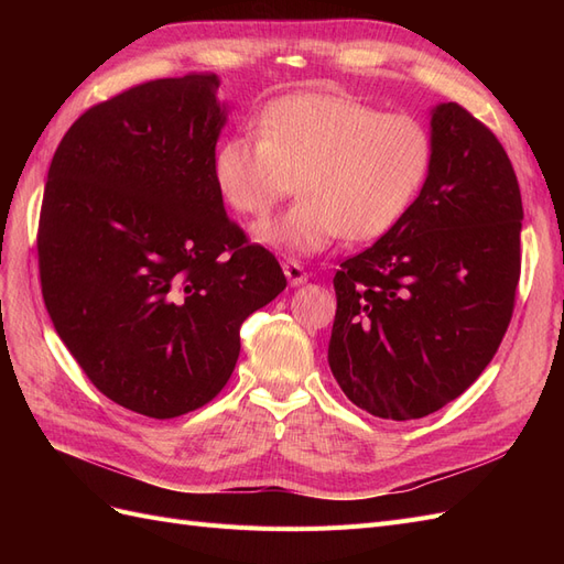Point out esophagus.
<instances>
[{
  "label": "esophagus",
  "instance_id": "esophagus-1",
  "mask_svg": "<svg viewBox=\"0 0 564 564\" xmlns=\"http://www.w3.org/2000/svg\"><path fill=\"white\" fill-rule=\"evenodd\" d=\"M282 270H284V275H286V280L292 286H301L305 280H308V272H305L303 265L296 263V261H284Z\"/></svg>",
  "mask_w": 564,
  "mask_h": 564
}]
</instances>
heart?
Wrapping results in <instances>:
<instances>
[{"label": "heart", "mask_w": 564, "mask_h": 564, "mask_svg": "<svg viewBox=\"0 0 564 564\" xmlns=\"http://www.w3.org/2000/svg\"><path fill=\"white\" fill-rule=\"evenodd\" d=\"M251 133L218 143L212 174L237 214L268 216L294 191L301 197L256 240L311 256L340 235L373 240L412 207L431 174L433 139L419 119L383 112L360 98L303 91L278 98Z\"/></svg>", "instance_id": "obj_1"}]
</instances>
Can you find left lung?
<instances>
[{"mask_svg": "<svg viewBox=\"0 0 564 564\" xmlns=\"http://www.w3.org/2000/svg\"><path fill=\"white\" fill-rule=\"evenodd\" d=\"M431 139L412 207L334 278V379L392 421L429 416L477 381L520 280L522 197L503 145L456 104L431 110Z\"/></svg>", "mask_w": 564, "mask_h": 564, "instance_id": "obj_1", "label": "left lung"}]
</instances>
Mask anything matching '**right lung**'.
Here are the masks:
<instances>
[{
    "instance_id": "1",
    "label": "right lung",
    "mask_w": 564,
    "mask_h": 564,
    "mask_svg": "<svg viewBox=\"0 0 564 564\" xmlns=\"http://www.w3.org/2000/svg\"><path fill=\"white\" fill-rule=\"evenodd\" d=\"M218 84L155 79L89 108L46 176L37 251L51 322L106 398L150 419L214 400L242 322L286 286L216 187Z\"/></svg>"
}]
</instances>
